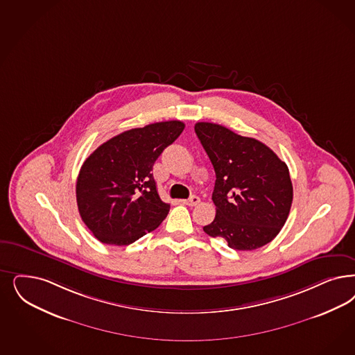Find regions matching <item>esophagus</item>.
<instances>
[{
    "instance_id": "34e87169",
    "label": "esophagus",
    "mask_w": 355,
    "mask_h": 355,
    "mask_svg": "<svg viewBox=\"0 0 355 355\" xmlns=\"http://www.w3.org/2000/svg\"><path fill=\"white\" fill-rule=\"evenodd\" d=\"M199 202H200V198L196 196H191L189 199H184V200H182V203H184V205H186V206H190V207H194V206H196Z\"/></svg>"
}]
</instances>
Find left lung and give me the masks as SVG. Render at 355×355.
I'll list each match as a JSON object with an SVG mask.
<instances>
[{"label": "left lung", "instance_id": "obj_1", "mask_svg": "<svg viewBox=\"0 0 355 355\" xmlns=\"http://www.w3.org/2000/svg\"><path fill=\"white\" fill-rule=\"evenodd\" d=\"M194 128L216 174V216L203 231L236 250H254L274 240L293 203L286 162L263 143L220 124L198 122Z\"/></svg>", "mask_w": 355, "mask_h": 355}]
</instances>
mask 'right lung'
<instances>
[{
    "label": "right lung",
    "instance_id": "right-lung-1",
    "mask_svg": "<svg viewBox=\"0 0 355 355\" xmlns=\"http://www.w3.org/2000/svg\"><path fill=\"white\" fill-rule=\"evenodd\" d=\"M180 121L132 128L103 143L83 164L76 184L80 216L101 243L132 244L155 231L169 212L152 169L182 134Z\"/></svg>",
    "mask_w": 355,
    "mask_h": 355
}]
</instances>
